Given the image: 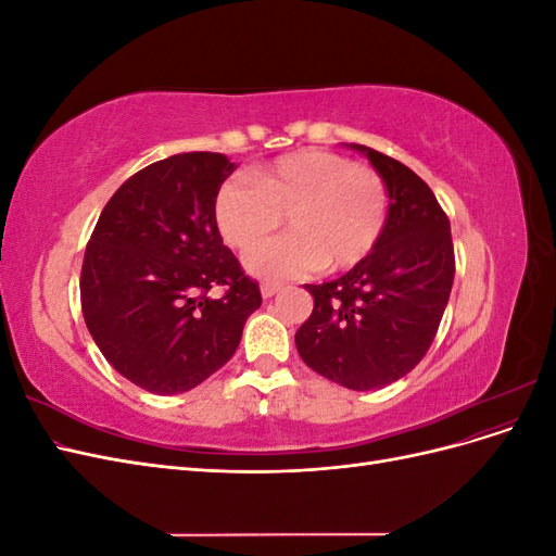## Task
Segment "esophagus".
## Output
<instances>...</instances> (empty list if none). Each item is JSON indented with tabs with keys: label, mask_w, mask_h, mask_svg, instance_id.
<instances>
[{
	"label": "esophagus",
	"mask_w": 556,
	"mask_h": 556,
	"mask_svg": "<svg viewBox=\"0 0 556 556\" xmlns=\"http://www.w3.org/2000/svg\"><path fill=\"white\" fill-rule=\"evenodd\" d=\"M260 290H262V296H264V299H271L274 294H278V292L282 290V285H280V282H268V280H266V282H262Z\"/></svg>",
	"instance_id": "obj_1"
}]
</instances>
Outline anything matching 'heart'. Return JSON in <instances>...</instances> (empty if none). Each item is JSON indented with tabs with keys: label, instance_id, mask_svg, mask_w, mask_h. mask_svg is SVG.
<instances>
[{
	"label": "heart",
	"instance_id": "heart-1",
	"mask_svg": "<svg viewBox=\"0 0 556 556\" xmlns=\"http://www.w3.org/2000/svg\"><path fill=\"white\" fill-rule=\"evenodd\" d=\"M390 192L371 166L329 150L306 148L260 166L245 178H227L213 199V220L229 248L245 250L288 214L292 235L245 252L252 276L304 278L313 271L352 268L378 245Z\"/></svg>",
	"mask_w": 556,
	"mask_h": 556
}]
</instances>
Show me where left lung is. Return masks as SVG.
<instances>
[{
  "label": "left lung",
  "instance_id": "left-lung-1",
  "mask_svg": "<svg viewBox=\"0 0 556 556\" xmlns=\"http://www.w3.org/2000/svg\"><path fill=\"white\" fill-rule=\"evenodd\" d=\"M366 155L390 192V213L371 255L341 278L306 285L313 313L294 341L315 374L348 390L390 384L422 362L454 280L450 220L429 185L374 148Z\"/></svg>",
  "mask_w": 556,
  "mask_h": 556
}]
</instances>
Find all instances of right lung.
<instances>
[{"label": "right lung", "mask_w": 556, "mask_h": 556, "mask_svg": "<svg viewBox=\"0 0 556 556\" xmlns=\"http://www.w3.org/2000/svg\"><path fill=\"white\" fill-rule=\"evenodd\" d=\"M237 164L180 153L127 178L86 248L80 306L106 362L153 394H180L223 368L262 306L213 220V199ZM223 287L215 300L207 292Z\"/></svg>", "instance_id": "right-lung-1"}]
</instances>
